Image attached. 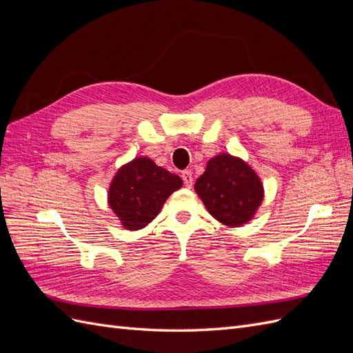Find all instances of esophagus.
Wrapping results in <instances>:
<instances>
[{"mask_svg":"<svg viewBox=\"0 0 353 353\" xmlns=\"http://www.w3.org/2000/svg\"><path fill=\"white\" fill-rule=\"evenodd\" d=\"M181 176H183L185 187H188V188L193 187V174H191V170H184L183 175H181Z\"/></svg>","mask_w":353,"mask_h":353,"instance_id":"34e87169","label":"esophagus"}]
</instances>
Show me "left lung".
<instances>
[{
    "label": "left lung",
    "mask_w": 353,
    "mask_h": 353,
    "mask_svg": "<svg viewBox=\"0 0 353 353\" xmlns=\"http://www.w3.org/2000/svg\"><path fill=\"white\" fill-rule=\"evenodd\" d=\"M194 188L210 215L228 227L250 221L263 199L259 176L241 159L230 154L210 159Z\"/></svg>",
    "instance_id": "obj_1"
}]
</instances>
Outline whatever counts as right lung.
<instances>
[{"label":"right lung","instance_id":"obj_1","mask_svg":"<svg viewBox=\"0 0 353 353\" xmlns=\"http://www.w3.org/2000/svg\"><path fill=\"white\" fill-rule=\"evenodd\" d=\"M181 185L183 179L178 175L150 159L138 157L117 170L109 190V205L125 228L141 230Z\"/></svg>","mask_w":353,"mask_h":353}]
</instances>
